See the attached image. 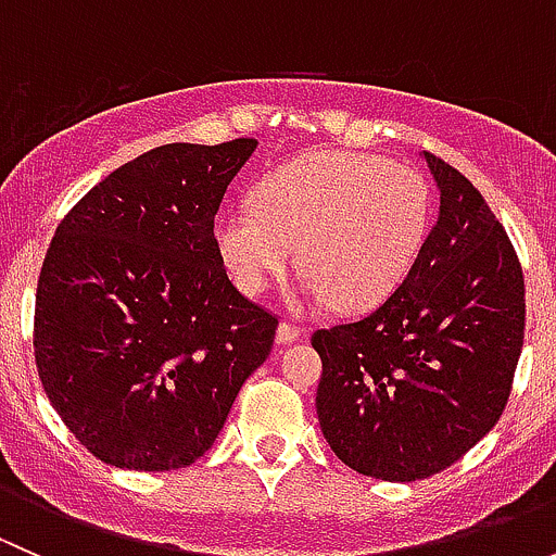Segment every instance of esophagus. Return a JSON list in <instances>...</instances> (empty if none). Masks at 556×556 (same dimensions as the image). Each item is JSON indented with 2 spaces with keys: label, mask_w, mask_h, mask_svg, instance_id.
Instances as JSON below:
<instances>
[{
  "label": "esophagus",
  "mask_w": 556,
  "mask_h": 556,
  "mask_svg": "<svg viewBox=\"0 0 556 556\" xmlns=\"http://www.w3.org/2000/svg\"><path fill=\"white\" fill-rule=\"evenodd\" d=\"M301 333H304V330H301L299 325L279 323V328H277V341H279V344H293V341L301 339Z\"/></svg>",
  "instance_id": "obj_1"
}]
</instances>
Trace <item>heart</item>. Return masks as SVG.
Returning a JSON list of instances; mask_svg holds the SVG:
<instances>
[{"mask_svg":"<svg viewBox=\"0 0 556 556\" xmlns=\"http://www.w3.org/2000/svg\"><path fill=\"white\" fill-rule=\"evenodd\" d=\"M430 226L433 190L417 169L328 150L266 174L255 204L217 217L215 247L244 295L288 271L299 247L295 304L368 312L406 282Z\"/></svg>","mask_w":556,"mask_h":556,"instance_id":"heart-1","label":"heart"}]
</instances>
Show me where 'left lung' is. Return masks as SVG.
I'll return each mask as SVG.
<instances>
[{
	"label": "left lung",
	"mask_w": 556,
	"mask_h": 556,
	"mask_svg": "<svg viewBox=\"0 0 556 556\" xmlns=\"http://www.w3.org/2000/svg\"><path fill=\"white\" fill-rule=\"evenodd\" d=\"M439 220L406 282L357 323L312 336L317 417L352 470L417 481L473 450L501 419L525 341V277L484 195L422 153Z\"/></svg>",
	"instance_id": "1"
}]
</instances>
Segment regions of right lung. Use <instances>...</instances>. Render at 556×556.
Segmentation results:
<instances>
[{"label":"right lung","instance_id":"1","mask_svg":"<svg viewBox=\"0 0 556 556\" xmlns=\"http://www.w3.org/2000/svg\"><path fill=\"white\" fill-rule=\"evenodd\" d=\"M255 148L161 144L55 228L35 304L39 382L106 465L195 463L271 352L277 317L233 288L215 247L223 195Z\"/></svg>","mask_w":556,"mask_h":556}]
</instances>
